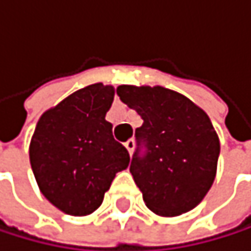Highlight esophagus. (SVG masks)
Instances as JSON below:
<instances>
[{
  "label": "esophagus",
  "mask_w": 251,
  "mask_h": 251,
  "mask_svg": "<svg viewBox=\"0 0 251 251\" xmlns=\"http://www.w3.org/2000/svg\"><path fill=\"white\" fill-rule=\"evenodd\" d=\"M124 145H126V148H127L128 154L131 155V154H133V150H134V141H133V139H130V141H127Z\"/></svg>",
  "instance_id": "esophagus-1"
}]
</instances>
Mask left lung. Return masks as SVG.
Segmentation results:
<instances>
[{"label":"left lung","instance_id":"left-lung-1","mask_svg":"<svg viewBox=\"0 0 251 251\" xmlns=\"http://www.w3.org/2000/svg\"><path fill=\"white\" fill-rule=\"evenodd\" d=\"M117 94L144 121L134 133L130 172L147 206L165 217L193 209L214 182L220 154L208 115L161 86L121 85Z\"/></svg>","mask_w":251,"mask_h":251}]
</instances>
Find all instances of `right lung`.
<instances>
[{
    "mask_svg": "<svg viewBox=\"0 0 251 251\" xmlns=\"http://www.w3.org/2000/svg\"><path fill=\"white\" fill-rule=\"evenodd\" d=\"M115 90L94 83L49 109L37 123L29 161L43 196L70 216L96 211L117 172L130 163L104 120Z\"/></svg>",
    "mask_w": 251,
    "mask_h": 251,
    "instance_id": "add662e5",
    "label": "right lung"
}]
</instances>
